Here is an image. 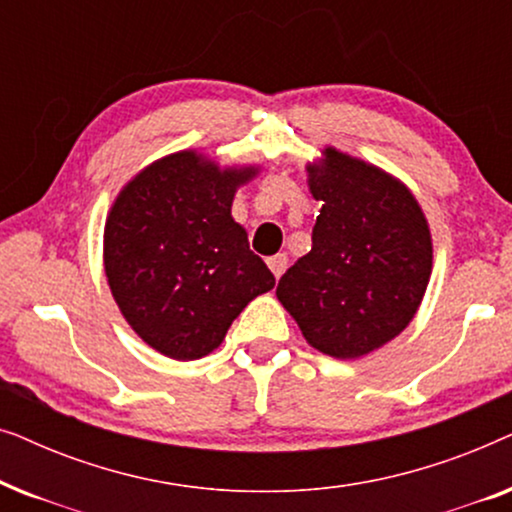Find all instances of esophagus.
<instances>
[{
    "label": "esophagus",
    "mask_w": 512,
    "mask_h": 512,
    "mask_svg": "<svg viewBox=\"0 0 512 512\" xmlns=\"http://www.w3.org/2000/svg\"><path fill=\"white\" fill-rule=\"evenodd\" d=\"M268 268L272 270V275H275L277 279L284 275L286 268H289V256L286 254H277V256H270L268 258Z\"/></svg>",
    "instance_id": "34e87169"
}]
</instances>
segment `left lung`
<instances>
[{"label": "left lung", "instance_id": "obj_1", "mask_svg": "<svg viewBox=\"0 0 512 512\" xmlns=\"http://www.w3.org/2000/svg\"><path fill=\"white\" fill-rule=\"evenodd\" d=\"M324 202L310 254L277 284L305 340L356 359L396 338L415 317L431 275V235L417 200L373 165L326 149L310 170Z\"/></svg>", "mask_w": 512, "mask_h": 512}]
</instances>
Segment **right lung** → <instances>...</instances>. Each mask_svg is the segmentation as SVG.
I'll list each match as a JSON object with an SVG mask.
<instances>
[{
  "mask_svg": "<svg viewBox=\"0 0 512 512\" xmlns=\"http://www.w3.org/2000/svg\"><path fill=\"white\" fill-rule=\"evenodd\" d=\"M251 170H219L193 151L137 174L111 207L104 270L123 317L170 359H200L221 345L251 300L275 286L230 216Z\"/></svg>",
  "mask_w": 512,
  "mask_h": 512,
  "instance_id": "add662e5",
  "label": "right lung"
}]
</instances>
